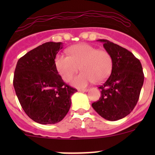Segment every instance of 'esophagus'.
I'll use <instances>...</instances> for the list:
<instances>
[{"label":"esophagus","instance_id":"obj_1","mask_svg":"<svg viewBox=\"0 0 155 155\" xmlns=\"http://www.w3.org/2000/svg\"><path fill=\"white\" fill-rule=\"evenodd\" d=\"M79 91H82V92H85V91H88V89L87 88H82V89H79Z\"/></svg>","mask_w":155,"mask_h":155}]
</instances>
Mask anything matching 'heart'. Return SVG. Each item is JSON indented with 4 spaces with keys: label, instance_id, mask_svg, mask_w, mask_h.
<instances>
[{
    "label": "heart",
    "instance_id": "heart-1",
    "mask_svg": "<svg viewBox=\"0 0 155 155\" xmlns=\"http://www.w3.org/2000/svg\"><path fill=\"white\" fill-rule=\"evenodd\" d=\"M68 54H58L54 64L58 73L65 82H69L80 68L82 73L71 81L74 86L83 87L93 82L101 83L112 72V59L106 50L80 43L71 46L68 49Z\"/></svg>",
    "mask_w": 155,
    "mask_h": 155
}]
</instances>
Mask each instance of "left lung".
<instances>
[{
	"instance_id": "obj_1",
	"label": "left lung",
	"mask_w": 155,
	"mask_h": 155,
	"mask_svg": "<svg viewBox=\"0 0 155 155\" xmlns=\"http://www.w3.org/2000/svg\"><path fill=\"white\" fill-rule=\"evenodd\" d=\"M112 59L110 76L99 87L101 97L91 104L105 119L117 121L129 115L138 102L144 82L140 60L126 48L107 40H98Z\"/></svg>"
}]
</instances>
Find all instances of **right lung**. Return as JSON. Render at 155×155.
<instances>
[{
    "label": "right lung",
    "instance_id": "right-lung-1",
    "mask_svg": "<svg viewBox=\"0 0 155 155\" xmlns=\"http://www.w3.org/2000/svg\"><path fill=\"white\" fill-rule=\"evenodd\" d=\"M63 43L48 42L31 50L17 62L13 86L28 116L42 124H55L68 114L71 96L77 91L67 85L55 68Z\"/></svg>",
    "mask_w": 155,
    "mask_h": 155
}]
</instances>
